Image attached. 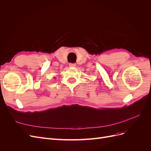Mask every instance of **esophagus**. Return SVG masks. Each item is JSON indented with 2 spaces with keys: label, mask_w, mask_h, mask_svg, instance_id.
<instances>
[{
  "label": "esophagus",
  "mask_w": 151,
  "mask_h": 151,
  "mask_svg": "<svg viewBox=\"0 0 151 151\" xmlns=\"http://www.w3.org/2000/svg\"><path fill=\"white\" fill-rule=\"evenodd\" d=\"M69 66L72 67H74L76 66V64L74 63H69Z\"/></svg>",
  "instance_id": "34e87169"
}]
</instances>
